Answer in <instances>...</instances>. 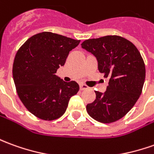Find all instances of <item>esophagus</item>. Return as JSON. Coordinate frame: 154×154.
Returning a JSON list of instances; mask_svg holds the SVG:
<instances>
[{"instance_id":"34e87169","label":"esophagus","mask_w":154,"mask_h":154,"mask_svg":"<svg viewBox=\"0 0 154 154\" xmlns=\"http://www.w3.org/2000/svg\"><path fill=\"white\" fill-rule=\"evenodd\" d=\"M88 87L87 86L86 84H83V83H82V84H80V90H86V89H88Z\"/></svg>"}]
</instances>
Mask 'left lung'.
<instances>
[{
	"label": "left lung",
	"instance_id": "obj_1",
	"mask_svg": "<svg viewBox=\"0 0 154 154\" xmlns=\"http://www.w3.org/2000/svg\"><path fill=\"white\" fill-rule=\"evenodd\" d=\"M81 46L95 56L99 72L110 78L104 94L96 91V99L87 105V112L97 122H116L132 109L142 93L143 59L130 41L116 35L86 40Z\"/></svg>",
	"mask_w": 154,
	"mask_h": 154
}]
</instances>
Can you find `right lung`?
I'll use <instances>...</instances> for the list:
<instances>
[{
    "instance_id": "1",
    "label": "right lung",
    "mask_w": 154,
    "mask_h": 154,
    "mask_svg": "<svg viewBox=\"0 0 154 154\" xmlns=\"http://www.w3.org/2000/svg\"><path fill=\"white\" fill-rule=\"evenodd\" d=\"M79 40L49 32L31 36L17 51L12 75L19 98L27 110L45 121L65 113L70 98L79 91L75 81L66 82L56 72Z\"/></svg>"
}]
</instances>
